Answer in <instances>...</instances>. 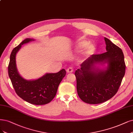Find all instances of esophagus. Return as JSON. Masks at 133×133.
Segmentation results:
<instances>
[{
	"label": "esophagus",
	"mask_w": 133,
	"mask_h": 133,
	"mask_svg": "<svg viewBox=\"0 0 133 133\" xmlns=\"http://www.w3.org/2000/svg\"><path fill=\"white\" fill-rule=\"evenodd\" d=\"M72 71H73V69L72 68H69L66 69V72L68 73H70V72H72Z\"/></svg>",
	"instance_id": "1"
}]
</instances>
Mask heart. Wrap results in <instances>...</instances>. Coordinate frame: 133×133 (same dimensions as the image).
Masks as SVG:
<instances>
[{
    "mask_svg": "<svg viewBox=\"0 0 133 133\" xmlns=\"http://www.w3.org/2000/svg\"><path fill=\"white\" fill-rule=\"evenodd\" d=\"M75 49L76 51L78 52L83 50L82 53V57L87 58L94 54L97 50V47L94 43H89L88 41L80 40L76 43Z\"/></svg>",
    "mask_w": 133,
    "mask_h": 133,
    "instance_id": "1",
    "label": "heart"
}]
</instances>
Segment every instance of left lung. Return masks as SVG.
<instances>
[{
	"mask_svg": "<svg viewBox=\"0 0 133 133\" xmlns=\"http://www.w3.org/2000/svg\"><path fill=\"white\" fill-rule=\"evenodd\" d=\"M104 41L107 52L92 55L75 72L77 94L87 103H101L111 99L125 75L122 50L106 37Z\"/></svg>",
	"mask_w": 133,
	"mask_h": 133,
	"instance_id": "left-lung-1",
	"label": "left lung"
}]
</instances>
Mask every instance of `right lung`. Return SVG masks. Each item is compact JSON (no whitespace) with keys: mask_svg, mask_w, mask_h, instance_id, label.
Instances as JSON below:
<instances>
[{"mask_svg":"<svg viewBox=\"0 0 133 133\" xmlns=\"http://www.w3.org/2000/svg\"><path fill=\"white\" fill-rule=\"evenodd\" d=\"M35 41L26 38L12 51L8 66L9 76L17 95L30 103L43 105L49 103L56 96L59 84L66 75L64 69L56 73H45L38 79L26 80L18 71L16 57L22 45Z\"/></svg>","mask_w":133,"mask_h":133,"instance_id":"obj_1","label":"right lung"}]
</instances>
